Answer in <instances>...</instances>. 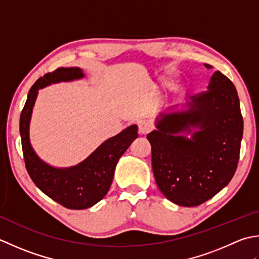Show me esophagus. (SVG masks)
<instances>
[{"label":"esophagus","instance_id":"1","mask_svg":"<svg viewBox=\"0 0 259 259\" xmlns=\"http://www.w3.org/2000/svg\"><path fill=\"white\" fill-rule=\"evenodd\" d=\"M151 125L147 122H141L139 124V133L142 135H145L151 131Z\"/></svg>","mask_w":259,"mask_h":259}]
</instances>
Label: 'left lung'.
Instances as JSON below:
<instances>
[{
    "mask_svg": "<svg viewBox=\"0 0 259 259\" xmlns=\"http://www.w3.org/2000/svg\"><path fill=\"white\" fill-rule=\"evenodd\" d=\"M190 98L187 110L160 114L157 130L146 135L157 187L182 207L208 201L230 182L238 165L244 128L238 94L220 71L213 72L207 92ZM182 133H191L192 140Z\"/></svg>",
    "mask_w": 259,
    "mask_h": 259,
    "instance_id": "1",
    "label": "left lung"
}]
</instances>
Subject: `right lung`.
Wrapping results in <instances>:
<instances>
[{
	"label": "right lung",
	"instance_id": "1",
	"mask_svg": "<svg viewBox=\"0 0 259 259\" xmlns=\"http://www.w3.org/2000/svg\"><path fill=\"white\" fill-rule=\"evenodd\" d=\"M82 77L83 73L79 68H58L40 77L31 87L20 117L24 163L30 178L49 198L72 210L87 209L106 196L119 157L139 136L137 126L132 125L105 141L85 161L69 168L52 167L36 156L30 144L29 124L38 91L50 83Z\"/></svg>",
	"mask_w": 259,
	"mask_h": 259
}]
</instances>
